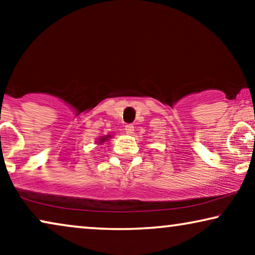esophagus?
Listing matches in <instances>:
<instances>
[{
  "label": "esophagus",
  "mask_w": 255,
  "mask_h": 255,
  "mask_svg": "<svg viewBox=\"0 0 255 255\" xmlns=\"http://www.w3.org/2000/svg\"><path fill=\"white\" fill-rule=\"evenodd\" d=\"M124 130L128 134H132V133H133V131H134V127L132 124H128V125H125Z\"/></svg>",
  "instance_id": "1"
}]
</instances>
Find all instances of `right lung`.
Masks as SVG:
<instances>
[{
  "label": "right lung",
  "instance_id": "obj_1",
  "mask_svg": "<svg viewBox=\"0 0 255 255\" xmlns=\"http://www.w3.org/2000/svg\"><path fill=\"white\" fill-rule=\"evenodd\" d=\"M109 138H111V135H106V137H101V138H99V144H100V145L103 144V142L107 141Z\"/></svg>",
  "mask_w": 255,
  "mask_h": 255
}]
</instances>
